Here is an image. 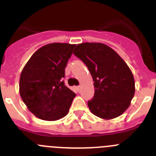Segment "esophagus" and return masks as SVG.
Instances as JSON below:
<instances>
[{
  "label": "esophagus",
  "instance_id": "34e87169",
  "mask_svg": "<svg viewBox=\"0 0 156 156\" xmlns=\"http://www.w3.org/2000/svg\"><path fill=\"white\" fill-rule=\"evenodd\" d=\"M76 90H79L80 89V86H77V87H76Z\"/></svg>",
  "mask_w": 156,
  "mask_h": 156
}]
</instances>
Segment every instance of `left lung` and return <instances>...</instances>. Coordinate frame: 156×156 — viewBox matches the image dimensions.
<instances>
[{
	"label": "left lung",
	"instance_id": "8db88e82",
	"mask_svg": "<svg viewBox=\"0 0 156 156\" xmlns=\"http://www.w3.org/2000/svg\"><path fill=\"white\" fill-rule=\"evenodd\" d=\"M73 54L87 66L94 81V95L87 102L90 112L104 119L122 115L135 92L133 76L123 59L101 43L80 44Z\"/></svg>",
	"mask_w": 156,
	"mask_h": 156
}]
</instances>
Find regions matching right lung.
<instances>
[{"instance_id":"right-lung-1","label":"right lung","mask_w":156,"mask_h":156,"mask_svg":"<svg viewBox=\"0 0 156 156\" xmlns=\"http://www.w3.org/2000/svg\"><path fill=\"white\" fill-rule=\"evenodd\" d=\"M76 44L53 43L39 48L24 66L19 93L36 116L55 121L69 112L76 94L65 85V69Z\"/></svg>"}]
</instances>
